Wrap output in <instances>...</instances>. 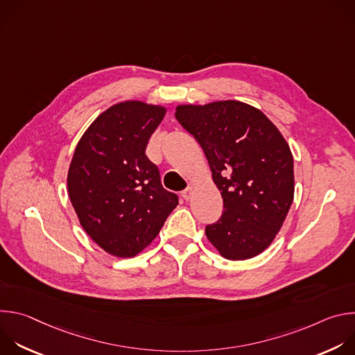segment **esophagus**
<instances>
[{"label": "esophagus", "instance_id": "1", "mask_svg": "<svg viewBox=\"0 0 355 355\" xmlns=\"http://www.w3.org/2000/svg\"><path fill=\"white\" fill-rule=\"evenodd\" d=\"M192 192H193V188H192V187H188L187 189H184V191L181 192V196H182L185 200H189L191 196H192Z\"/></svg>", "mask_w": 355, "mask_h": 355}]
</instances>
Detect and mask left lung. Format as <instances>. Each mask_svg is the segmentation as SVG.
Returning <instances> with one entry per match:
<instances>
[{
	"instance_id": "8db88e82",
	"label": "left lung",
	"mask_w": 355,
	"mask_h": 355,
	"mask_svg": "<svg viewBox=\"0 0 355 355\" xmlns=\"http://www.w3.org/2000/svg\"><path fill=\"white\" fill-rule=\"evenodd\" d=\"M175 118L204 148L223 198L222 218L205 229L220 256H259L275 239L293 200V157L278 128L240 101L178 105Z\"/></svg>"
}]
</instances>
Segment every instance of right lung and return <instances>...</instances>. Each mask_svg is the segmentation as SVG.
<instances>
[{"instance_id":"right-lung-1","label":"right lung","mask_w":355,"mask_h":355,"mask_svg":"<svg viewBox=\"0 0 355 355\" xmlns=\"http://www.w3.org/2000/svg\"><path fill=\"white\" fill-rule=\"evenodd\" d=\"M167 108L123 101L104 111L81 136L67 188L87 234L115 257H135L160 233L178 205L146 156Z\"/></svg>"}]
</instances>
